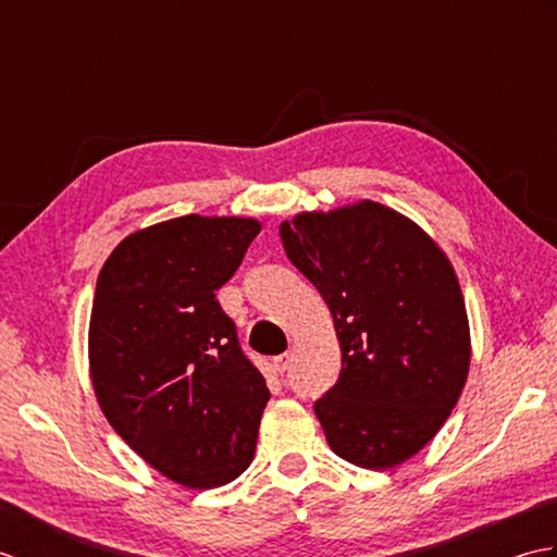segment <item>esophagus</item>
<instances>
[{"label":"esophagus","instance_id":"obj_1","mask_svg":"<svg viewBox=\"0 0 557 557\" xmlns=\"http://www.w3.org/2000/svg\"><path fill=\"white\" fill-rule=\"evenodd\" d=\"M289 363H292V354H280V357L272 359V369L277 373H285L289 369Z\"/></svg>","mask_w":557,"mask_h":557}]
</instances>
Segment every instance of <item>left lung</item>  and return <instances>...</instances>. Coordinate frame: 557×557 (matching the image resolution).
Wrapping results in <instances>:
<instances>
[{"label": "left lung", "instance_id": "8db88e82", "mask_svg": "<svg viewBox=\"0 0 557 557\" xmlns=\"http://www.w3.org/2000/svg\"><path fill=\"white\" fill-rule=\"evenodd\" d=\"M280 236L339 339V381L313 407L327 445L363 469L411 459L443 429L469 375L453 263L417 222L369 198L299 212Z\"/></svg>", "mask_w": 557, "mask_h": 557}]
</instances>
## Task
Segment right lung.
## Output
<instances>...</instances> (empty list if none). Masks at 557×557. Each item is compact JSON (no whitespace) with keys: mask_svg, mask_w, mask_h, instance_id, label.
<instances>
[{"mask_svg":"<svg viewBox=\"0 0 557 557\" xmlns=\"http://www.w3.org/2000/svg\"><path fill=\"white\" fill-rule=\"evenodd\" d=\"M260 232L253 218L184 215L128 234L98 275L90 381L112 429L162 476L218 488L242 476L270 399L215 292Z\"/></svg>","mask_w":557,"mask_h":557,"instance_id":"right-lung-1","label":"right lung"}]
</instances>
